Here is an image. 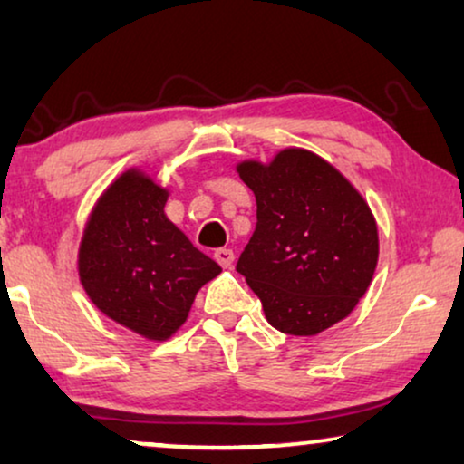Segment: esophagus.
<instances>
[{"label": "esophagus", "mask_w": 464, "mask_h": 464, "mask_svg": "<svg viewBox=\"0 0 464 464\" xmlns=\"http://www.w3.org/2000/svg\"><path fill=\"white\" fill-rule=\"evenodd\" d=\"M213 257H215V262H218L221 268H232V264H234V253H232V249H218L213 253Z\"/></svg>", "instance_id": "1"}]
</instances>
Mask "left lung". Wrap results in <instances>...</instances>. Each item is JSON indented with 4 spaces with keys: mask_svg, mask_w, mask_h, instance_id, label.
<instances>
[{
    "mask_svg": "<svg viewBox=\"0 0 464 464\" xmlns=\"http://www.w3.org/2000/svg\"><path fill=\"white\" fill-rule=\"evenodd\" d=\"M257 202L256 232L237 270L262 300L266 319L289 335H316L351 314L378 264V230L357 189L306 150L270 164L243 162Z\"/></svg>",
    "mask_w": 464,
    "mask_h": 464,
    "instance_id": "1",
    "label": "left lung"
}]
</instances>
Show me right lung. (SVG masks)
Returning a JSON list of instances; mask_svg holds the SVG:
<instances>
[{
    "mask_svg": "<svg viewBox=\"0 0 464 464\" xmlns=\"http://www.w3.org/2000/svg\"><path fill=\"white\" fill-rule=\"evenodd\" d=\"M169 192L129 170L94 207L80 246V281L101 313L150 340L188 319L202 285L221 272L164 215Z\"/></svg>",
    "mask_w": 464,
    "mask_h": 464,
    "instance_id": "1",
    "label": "right lung"
}]
</instances>
